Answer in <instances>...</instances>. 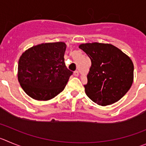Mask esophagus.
Wrapping results in <instances>:
<instances>
[{"label": "esophagus", "mask_w": 146, "mask_h": 146, "mask_svg": "<svg viewBox=\"0 0 146 146\" xmlns=\"http://www.w3.org/2000/svg\"><path fill=\"white\" fill-rule=\"evenodd\" d=\"M78 74H79V73H78V70H76V71L74 72V73H73V75H74L75 76H78Z\"/></svg>", "instance_id": "esophagus-1"}]
</instances>
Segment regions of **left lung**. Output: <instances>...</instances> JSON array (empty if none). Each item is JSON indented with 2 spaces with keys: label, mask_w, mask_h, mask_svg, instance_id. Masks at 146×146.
<instances>
[{
  "label": "left lung",
  "mask_w": 146,
  "mask_h": 146,
  "mask_svg": "<svg viewBox=\"0 0 146 146\" xmlns=\"http://www.w3.org/2000/svg\"><path fill=\"white\" fill-rule=\"evenodd\" d=\"M92 62L85 92L102 106L111 105L125 95L133 82L134 65L127 54L112 44L88 43L79 46Z\"/></svg>",
  "instance_id": "obj_1"
}]
</instances>
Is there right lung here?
<instances>
[{
	"label": "right lung",
	"mask_w": 146,
	"mask_h": 146,
	"mask_svg": "<svg viewBox=\"0 0 146 146\" xmlns=\"http://www.w3.org/2000/svg\"><path fill=\"white\" fill-rule=\"evenodd\" d=\"M66 44L46 43L28 48L18 64V81L26 94L37 100H48L63 91L73 72L65 63Z\"/></svg>",
	"instance_id": "obj_1"
}]
</instances>
